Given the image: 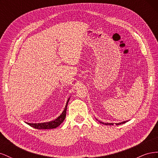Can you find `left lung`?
Here are the masks:
<instances>
[{"label": "left lung", "instance_id": "1", "mask_svg": "<svg viewBox=\"0 0 158 158\" xmlns=\"http://www.w3.org/2000/svg\"><path fill=\"white\" fill-rule=\"evenodd\" d=\"M126 122H127V121L122 122V123H116V125H121V124H124V123H126ZM99 123H102V124H104V125H113V123H102V122H99Z\"/></svg>", "mask_w": 158, "mask_h": 158}]
</instances>
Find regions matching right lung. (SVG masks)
<instances>
[{
	"label": "right lung",
	"instance_id": "right-lung-1",
	"mask_svg": "<svg viewBox=\"0 0 158 158\" xmlns=\"http://www.w3.org/2000/svg\"><path fill=\"white\" fill-rule=\"evenodd\" d=\"M70 98L68 99L67 102H66L65 108L64 109L63 112L60 115L56 118L55 120L52 121L48 123H26L27 125H29L31 127L35 128L36 129H51V128H55L57 127H59L60 124L63 123L64 120V118L66 117V109H67V105L68 102L69 101Z\"/></svg>",
	"mask_w": 158,
	"mask_h": 158
}]
</instances>
